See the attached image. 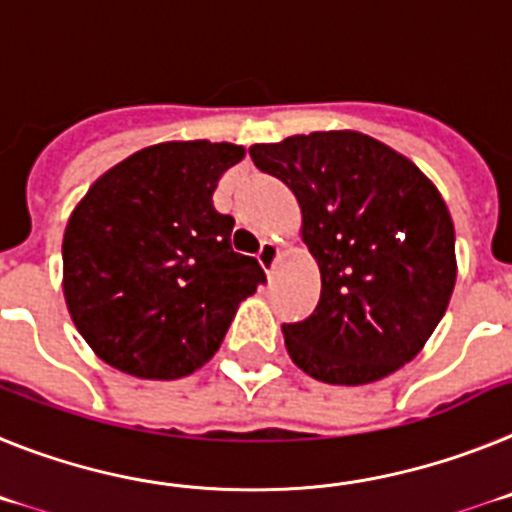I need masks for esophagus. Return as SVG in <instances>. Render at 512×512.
I'll list each match as a JSON object with an SVG mask.
<instances>
[{
  "label": "esophagus",
  "mask_w": 512,
  "mask_h": 512,
  "mask_svg": "<svg viewBox=\"0 0 512 512\" xmlns=\"http://www.w3.org/2000/svg\"><path fill=\"white\" fill-rule=\"evenodd\" d=\"M278 257H281V247L275 242H262L260 244V252H257V262H260V268L265 270V273H273L275 270V262H278Z\"/></svg>",
  "instance_id": "1"
}]
</instances>
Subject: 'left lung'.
<instances>
[{"label": "left lung", "mask_w": 512, "mask_h": 512, "mask_svg": "<svg viewBox=\"0 0 512 512\" xmlns=\"http://www.w3.org/2000/svg\"><path fill=\"white\" fill-rule=\"evenodd\" d=\"M257 170L288 185L322 293L283 324L291 361L324 384L361 386L410 363L456 286V234L420 167L358 131H314L250 146Z\"/></svg>", "instance_id": "1"}]
</instances>
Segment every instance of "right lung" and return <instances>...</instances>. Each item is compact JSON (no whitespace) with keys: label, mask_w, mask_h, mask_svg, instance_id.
<instances>
[{"label":"right lung","mask_w":512,"mask_h":512,"mask_svg":"<svg viewBox=\"0 0 512 512\" xmlns=\"http://www.w3.org/2000/svg\"><path fill=\"white\" fill-rule=\"evenodd\" d=\"M244 146L164 141L92 182L64 231V299L95 355L136 379L172 381L213 358L265 273L231 250L213 190Z\"/></svg>","instance_id":"right-lung-1"}]
</instances>
